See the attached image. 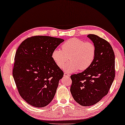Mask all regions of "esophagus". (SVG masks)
I'll use <instances>...</instances> for the list:
<instances>
[{
	"label": "esophagus",
	"instance_id": "obj_1",
	"mask_svg": "<svg viewBox=\"0 0 125 125\" xmlns=\"http://www.w3.org/2000/svg\"><path fill=\"white\" fill-rule=\"evenodd\" d=\"M64 76L69 77V76H70V74H69V73H66V72H65V73H64Z\"/></svg>",
	"mask_w": 125,
	"mask_h": 125
}]
</instances>
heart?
Here are the masks:
<instances>
[{"label":"heart","mask_w":125,"mask_h":125,"mask_svg":"<svg viewBox=\"0 0 125 125\" xmlns=\"http://www.w3.org/2000/svg\"><path fill=\"white\" fill-rule=\"evenodd\" d=\"M61 48L52 52V58L60 68L66 66V71L75 72L78 69L84 71L93 64L96 54V48L93 42L77 38H72L61 45Z\"/></svg>","instance_id":"1"}]
</instances>
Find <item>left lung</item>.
Listing matches in <instances>:
<instances>
[{"label": "left lung", "mask_w": 125, "mask_h": 125, "mask_svg": "<svg viewBox=\"0 0 125 125\" xmlns=\"http://www.w3.org/2000/svg\"><path fill=\"white\" fill-rule=\"evenodd\" d=\"M94 44L96 54L93 64L83 72L71 75V94L83 106L98 102L108 93L115 77V55L108 42L97 35L87 36Z\"/></svg>", "instance_id": "left-lung-1"}]
</instances>
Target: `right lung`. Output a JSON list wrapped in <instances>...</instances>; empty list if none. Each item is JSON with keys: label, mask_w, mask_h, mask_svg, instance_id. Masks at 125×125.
<instances>
[{"label": "right lung", "mask_w": 125, "mask_h": 125, "mask_svg": "<svg viewBox=\"0 0 125 125\" xmlns=\"http://www.w3.org/2000/svg\"><path fill=\"white\" fill-rule=\"evenodd\" d=\"M64 40L47 36L28 37L15 56L12 75L20 96L30 105L43 107L52 101L64 72L52 52Z\"/></svg>", "instance_id": "right-lung-1"}]
</instances>
